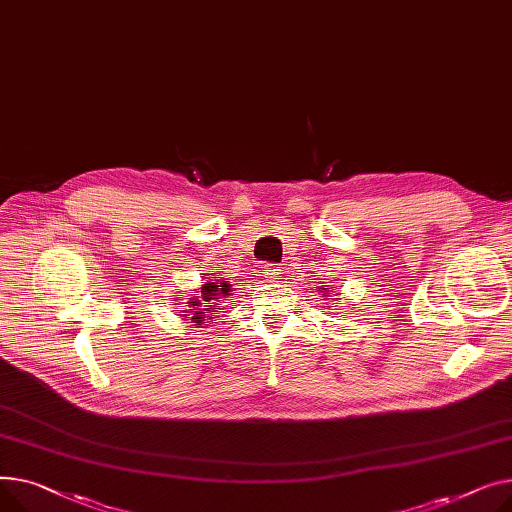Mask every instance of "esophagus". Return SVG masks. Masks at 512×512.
<instances>
[{"mask_svg": "<svg viewBox=\"0 0 512 512\" xmlns=\"http://www.w3.org/2000/svg\"><path fill=\"white\" fill-rule=\"evenodd\" d=\"M264 275H266V281H275L281 277V268L275 266V264H266L264 266Z\"/></svg>", "mask_w": 512, "mask_h": 512, "instance_id": "esophagus-1", "label": "esophagus"}]
</instances>
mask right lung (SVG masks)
<instances>
[{
    "label": "right lung",
    "instance_id": "right-lung-1",
    "mask_svg": "<svg viewBox=\"0 0 512 512\" xmlns=\"http://www.w3.org/2000/svg\"><path fill=\"white\" fill-rule=\"evenodd\" d=\"M229 291H231V285H229L227 281H221V283H219V281H217V283H204V285L200 287V291H196L194 297H188L190 302H186L188 306H184V310H179V312H182L179 316L190 318V320L196 322V324H202L206 318H210V316H208L210 312L221 310V308H219L221 304H215V302H221V297L229 295ZM210 303H213L214 306L210 307Z\"/></svg>",
    "mask_w": 512,
    "mask_h": 512
}]
</instances>
